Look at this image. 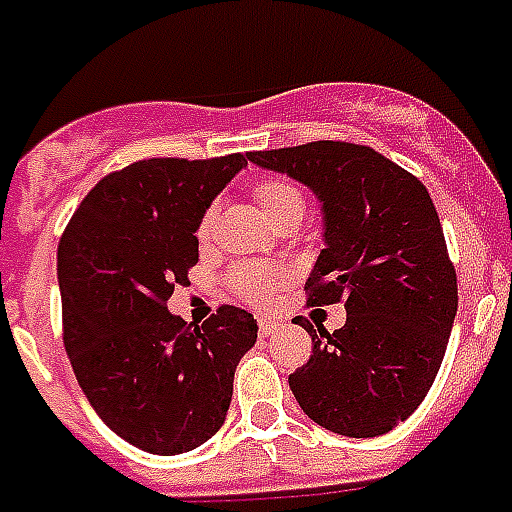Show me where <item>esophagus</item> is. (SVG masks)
I'll return each instance as SVG.
<instances>
[{
    "label": "esophagus",
    "instance_id": "esophagus-1",
    "mask_svg": "<svg viewBox=\"0 0 512 512\" xmlns=\"http://www.w3.org/2000/svg\"><path fill=\"white\" fill-rule=\"evenodd\" d=\"M276 329H279V321L260 319V337H271Z\"/></svg>",
    "mask_w": 512,
    "mask_h": 512
}]
</instances>
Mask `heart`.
Listing matches in <instances>:
<instances>
[{
    "label": "heart",
    "mask_w": 512,
    "mask_h": 512,
    "mask_svg": "<svg viewBox=\"0 0 512 512\" xmlns=\"http://www.w3.org/2000/svg\"><path fill=\"white\" fill-rule=\"evenodd\" d=\"M252 196H255L257 207L263 209V215L271 220L273 225L289 223L292 217H303L305 199L300 188H297L292 180L287 177H263L257 180L255 188H252ZM215 207H207L201 212L199 225H196V236L199 241H207L212 236V228H215ZM289 279V273L281 268V265H255L244 263L236 265L231 273H228V287L239 300L249 305H265L273 303V297L279 292V287H284Z\"/></svg>",
    "instance_id": "1"
}]
</instances>
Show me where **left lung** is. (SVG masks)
<instances>
[{
	"label": "left lung",
	"mask_w": 512,
	"mask_h": 512,
	"mask_svg": "<svg viewBox=\"0 0 512 512\" xmlns=\"http://www.w3.org/2000/svg\"><path fill=\"white\" fill-rule=\"evenodd\" d=\"M324 201V241L308 305L345 303V327L313 329L308 364L289 374L297 404L321 428L382 436L428 396L457 313V271L420 177L374 148L345 140L249 151Z\"/></svg>",
	"instance_id": "obj_1"
}]
</instances>
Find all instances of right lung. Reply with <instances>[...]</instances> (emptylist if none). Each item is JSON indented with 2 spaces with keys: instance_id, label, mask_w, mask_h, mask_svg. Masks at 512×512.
I'll list each match as a JSON object with an SVG mask.
<instances>
[{
  "instance_id": "add662e5",
  "label": "right lung",
  "mask_w": 512,
  "mask_h": 512,
  "mask_svg": "<svg viewBox=\"0 0 512 512\" xmlns=\"http://www.w3.org/2000/svg\"><path fill=\"white\" fill-rule=\"evenodd\" d=\"M247 159L170 156L108 172L60 236L68 361L100 420L143 452L170 457L215 436L257 340L252 313L233 305L201 327L167 311L199 263L201 212Z\"/></svg>"
}]
</instances>
